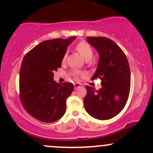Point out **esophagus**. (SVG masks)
Listing matches in <instances>:
<instances>
[{
    "label": "esophagus",
    "mask_w": 153,
    "mask_h": 153,
    "mask_svg": "<svg viewBox=\"0 0 153 153\" xmlns=\"http://www.w3.org/2000/svg\"><path fill=\"white\" fill-rule=\"evenodd\" d=\"M81 86V84L78 83V82H76V83H74V88L75 89H76V88H78L79 87H80Z\"/></svg>",
    "instance_id": "34e87169"
}]
</instances>
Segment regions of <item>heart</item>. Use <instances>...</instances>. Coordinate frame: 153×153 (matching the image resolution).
<instances>
[{"label": "heart", "mask_w": 153, "mask_h": 153, "mask_svg": "<svg viewBox=\"0 0 153 153\" xmlns=\"http://www.w3.org/2000/svg\"><path fill=\"white\" fill-rule=\"evenodd\" d=\"M76 51L80 53L82 56V58L85 59L86 60H91L92 57L93 56V51L92 48L89 44L86 43V42H80V43L77 44ZM68 58V53H65L64 54L63 58H62V62H65ZM72 75L75 77V78H78V76L83 75L82 72H80L78 71H74L72 72Z\"/></svg>", "instance_id": "obj_1"}]
</instances>
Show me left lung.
I'll return each instance as SVG.
<instances>
[{"label":"left lung","instance_id":"left-lung-1","mask_svg":"<svg viewBox=\"0 0 153 153\" xmlns=\"http://www.w3.org/2000/svg\"><path fill=\"white\" fill-rule=\"evenodd\" d=\"M99 53V62L91 80L100 79L102 88L86 85L85 109L97 120L116 116L126 106L130 90V70L128 59L115 42L105 37H87Z\"/></svg>","mask_w":153,"mask_h":153}]
</instances>
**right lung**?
<instances>
[{
	"mask_svg": "<svg viewBox=\"0 0 153 153\" xmlns=\"http://www.w3.org/2000/svg\"><path fill=\"white\" fill-rule=\"evenodd\" d=\"M68 39L48 40L31 49L24 56L20 70V100L32 117L43 123H53L63 116L66 100L74 89L73 84L56 83L53 72L61 67Z\"/></svg>",
	"mask_w": 153,
	"mask_h": 153,
	"instance_id": "1",
	"label": "right lung"
}]
</instances>
